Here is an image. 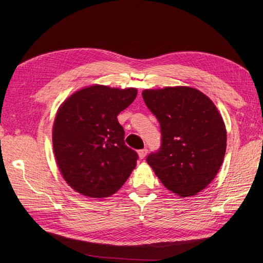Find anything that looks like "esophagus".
I'll list each match as a JSON object with an SVG mask.
<instances>
[{"label": "esophagus", "mask_w": 263, "mask_h": 263, "mask_svg": "<svg viewBox=\"0 0 263 263\" xmlns=\"http://www.w3.org/2000/svg\"><path fill=\"white\" fill-rule=\"evenodd\" d=\"M147 153H148V149H147V148H144V149L139 150V157H140V159H144V158L146 157Z\"/></svg>", "instance_id": "1"}]
</instances>
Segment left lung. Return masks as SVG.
I'll list each match as a JSON object with an SVG mask.
<instances>
[{
  "mask_svg": "<svg viewBox=\"0 0 263 263\" xmlns=\"http://www.w3.org/2000/svg\"><path fill=\"white\" fill-rule=\"evenodd\" d=\"M142 95L162 134L161 148L147 163L176 195H197L215 178L225 157L222 116L208 97L192 87L145 89Z\"/></svg>",
  "mask_w": 263,
  "mask_h": 263,
  "instance_id": "obj_1",
  "label": "left lung"
}]
</instances>
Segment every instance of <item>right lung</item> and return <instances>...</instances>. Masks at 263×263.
Returning a JSON list of instances; mask_svg holds the SVG:
<instances>
[{
    "label": "right lung",
    "mask_w": 263,
    "mask_h": 263,
    "mask_svg": "<svg viewBox=\"0 0 263 263\" xmlns=\"http://www.w3.org/2000/svg\"><path fill=\"white\" fill-rule=\"evenodd\" d=\"M136 88L92 85L71 95L58 110L53 150L65 181L80 194L108 197L131 175L139 159L124 144L118 114L136 98Z\"/></svg>",
    "instance_id": "obj_1"
}]
</instances>
